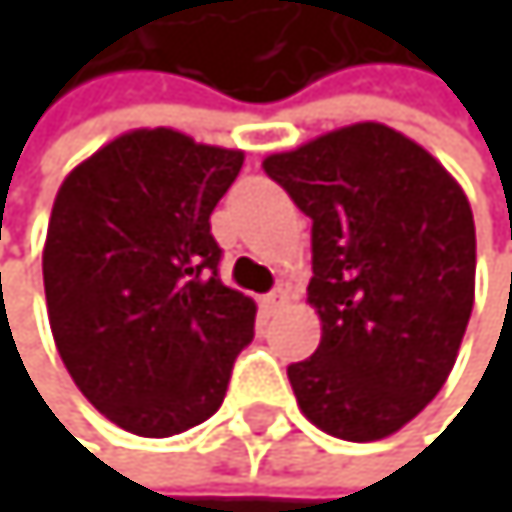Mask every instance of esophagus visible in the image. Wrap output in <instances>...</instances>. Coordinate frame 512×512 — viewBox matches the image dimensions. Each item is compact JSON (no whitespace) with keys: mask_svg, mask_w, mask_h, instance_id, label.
Returning a JSON list of instances; mask_svg holds the SVG:
<instances>
[{"mask_svg":"<svg viewBox=\"0 0 512 512\" xmlns=\"http://www.w3.org/2000/svg\"><path fill=\"white\" fill-rule=\"evenodd\" d=\"M285 301H288V288H273L270 294H264V298H261L264 310H276V307H282Z\"/></svg>","mask_w":512,"mask_h":512,"instance_id":"1","label":"esophagus"}]
</instances>
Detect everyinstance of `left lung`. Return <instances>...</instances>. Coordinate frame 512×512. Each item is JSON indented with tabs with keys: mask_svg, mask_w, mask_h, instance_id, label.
Instances as JSON below:
<instances>
[{
	"mask_svg": "<svg viewBox=\"0 0 512 512\" xmlns=\"http://www.w3.org/2000/svg\"><path fill=\"white\" fill-rule=\"evenodd\" d=\"M313 221L307 301L322 341L288 381L310 424L375 442L427 408L473 310L476 227L461 184L411 137L359 122L264 159Z\"/></svg>",
	"mask_w": 512,
	"mask_h": 512,
	"instance_id": "1",
	"label": "left lung"
}]
</instances>
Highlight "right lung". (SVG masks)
I'll list each match as a JSON object with an SVG mask.
<instances>
[{"label": "right lung", "mask_w": 512, "mask_h": 512, "mask_svg": "<svg viewBox=\"0 0 512 512\" xmlns=\"http://www.w3.org/2000/svg\"><path fill=\"white\" fill-rule=\"evenodd\" d=\"M242 150L171 128L128 131L57 190L42 279L57 353L128 433L165 439L221 408L254 307L218 276L211 211Z\"/></svg>", "instance_id": "1"}]
</instances>
